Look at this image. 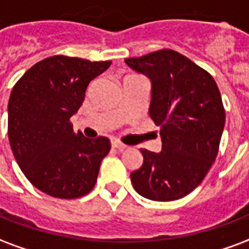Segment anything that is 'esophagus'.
Here are the masks:
<instances>
[{
	"mask_svg": "<svg viewBox=\"0 0 249 249\" xmlns=\"http://www.w3.org/2000/svg\"><path fill=\"white\" fill-rule=\"evenodd\" d=\"M112 148L117 149V150H124L126 148V145L119 141V140H112Z\"/></svg>",
	"mask_w": 249,
	"mask_h": 249,
	"instance_id": "1",
	"label": "esophagus"
}]
</instances>
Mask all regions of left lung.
<instances>
[{
    "mask_svg": "<svg viewBox=\"0 0 249 249\" xmlns=\"http://www.w3.org/2000/svg\"><path fill=\"white\" fill-rule=\"evenodd\" d=\"M152 82L149 115L160 126L162 150L141 149L143 162L130 174L134 190L170 202L190 194L218 156L226 112L213 78L185 55L162 49L125 59Z\"/></svg>",
    "mask_w": 249,
    "mask_h": 249,
    "instance_id": "8db88e82",
    "label": "left lung"
}]
</instances>
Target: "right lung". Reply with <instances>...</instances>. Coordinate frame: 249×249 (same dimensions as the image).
<instances>
[{
    "mask_svg": "<svg viewBox=\"0 0 249 249\" xmlns=\"http://www.w3.org/2000/svg\"><path fill=\"white\" fill-rule=\"evenodd\" d=\"M110 63L54 55L29 68L13 87L9 142L22 173L42 193L75 199L96 183L109 140L73 133L70 119L82 107L88 84Z\"/></svg>",
    "mask_w": 249,
    "mask_h": 249,
    "instance_id": "obj_1",
    "label": "right lung"
}]
</instances>
